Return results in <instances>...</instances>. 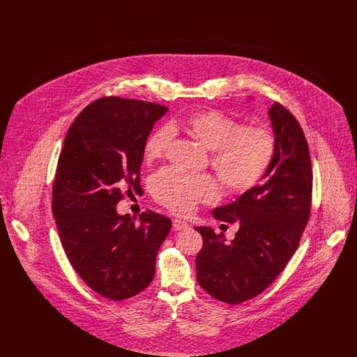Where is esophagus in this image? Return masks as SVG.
<instances>
[{"label":"esophagus","mask_w":357,"mask_h":357,"mask_svg":"<svg viewBox=\"0 0 357 357\" xmlns=\"http://www.w3.org/2000/svg\"><path fill=\"white\" fill-rule=\"evenodd\" d=\"M190 226H188V223H186L185 221H181V220H172V229L174 230H186L188 229Z\"/></svg>","instance_id":"34e87169"}]
</instances>
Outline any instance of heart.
Returning a JSON list of instances; mask_svg holds the SVG:
<instances>
[{"label": "heart", "mask_w": 357, "mask_h": 357, "mask_svg": "<svg viewBox=\"0 0 357 357\" xmlns=\"http://www.w3.org/2000/svg\"><path fill=\"white\" fill-rule=\"evenodd\" d=\"M175 131H183L211 151L213 169L225 187L234 192L253 188L269 170L275 153V137L269 128H243L239 120L206 109L155 130L144 144V159L153 162L163 158ZM151 187L155 199L178 214L218 198V185L210 175H190L174 169L159 171Z\"/></svg>", "instance_id": "1"}]
</instances>
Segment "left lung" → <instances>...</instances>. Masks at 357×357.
I'll return each mask as SVG.
<instances>
[{"label":"left lung","instance_id":"left-lung-1","mask_svg":"<svg viewBox=\"0 0 357 357\" xmlns=\"http://www.w3.org/2000/svg\"><path fill=\"white\" fill-rule=\"evenodd\" d=\"M253 99V98H249ZM275 137L272 165L261 183L213 210L218 221L238 223L234 239L210 226L195 258L197 280L214 298L241 304L268 288L294 255L310 214L312 166L305 135L281 104L268 111Z\"/></svg>","mask_w":357,"mask_h":357}]
</instances>
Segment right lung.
Returning a JSON list of instances; mask_svg holds the SVG:
<instances>
[{"instance_id":"right-lung-1","label":"right lung","mask_w":357,"mask_h":357,"mask_svg":"<svg viewBox=\"0 0 357 357\" xmlns=\"http://www.w3.org/2000/svg\"><path fill=\"white\" fill-rule=\"evenodd\" d=\"M169 108L102 98L69 127L53 183L52 210L64 252L85 284L120 301L147 288L170 218L144 211L120 215L121 190L139 194L144 144Z\"/></svg>"}]
</instances>
